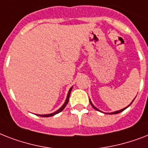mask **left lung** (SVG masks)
Listing matches in <instances>:
<instances>
[{
	"label": "left lung",
	"mask_w": 148,
	"mask_h": 148,
	"mask_svg": "<svg viewBox=\"0 0 148 148\" xmlns=\"http://www.w3.org/2000/svg\"><path fill=\"white\" fill-rule=\"evenodd\" d=\"M134 100H133V101H134ZM133 101H132V102H133ZM132 102H131V103H130V104H131V103H132ZM90 104H91V106H92L93 108H95V110H98V109H97V108H95V106L93 105V103H91V101H90ZM130 104H129L128 106H127V107H126V108H124V109H121V110H117V111H114V112H112V113H108V114H118V113H120V112H121V111H123V110H125V109H126V108H127L129 107V106H130Z\"/></svg>",
	"instance_id": "obj_1"
}]
</instances>
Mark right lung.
<instances>
[{
	"mask_svg": "<svg viewBox=\"0 0 148 148\" xmlns=\"http://www.w3.org/2000/svg\"><path fill=\"white\" fill-rule=\"evenodd\" d=\"M72 88L73 87H71V88H70L69 91H68V94H67V98H66V101H65L64 103L63 104L62 107L60 108V109H58L57 111H55V112L53 113H51V114H39L38 116H40V117H51V116H53V115L57 114H58V113L61 112L64 109V108L66 107V105L67 104V103H68V101H69V97H70V95H71V90H72Z\"/></svg>",
	"mask_w": 148,
	"mask_h": 148,
	"instance_id": "right-lung-1",
	"label": "right lung"
}]
</instances>
